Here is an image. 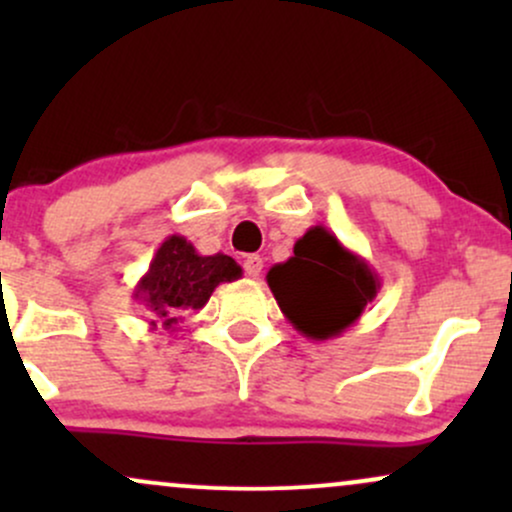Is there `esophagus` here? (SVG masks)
Masks as SVG:
<instances>
[{"label":"esophagus","instance_id":"1","mask_svg":"<svg viewBox=\"0 0 512 512\" xmlns=\"http://www.w3.org/2000/svg\"><path fill=\"white\" fill-rule=\"evenodd\" d=\"M243 269H245V274L252 276V279H257V276L262 274V257L260 255H248L243 260Z\"/></svg>","mask_w":512,"mask_h":512}]
</instances>
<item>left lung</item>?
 <instances>
[{
	"label": "left lung",
	"mask_w": 512,
	"mask_h": 512,
	"mask_svg": "<svg viewBox=\"0 0 512 512\" xmlns=\"http://www.w3.org/2000/svg\"><path fill=\"white\" fill-rule=\"evenodd\" d=\"M267 284L293 330L327 342L349 330L373 303L380 276L332 231L313 226L296 240L293 257L269 269Z\"/></svg>",
	"instance_id": "1"
}]
</instances>
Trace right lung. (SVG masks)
<instances>
[{"label": "right lung", "mask_w": 512, "mask_h": 512, "mask_svg": "<svg viewBox=\"0 0 512 512\" xmlns=\"http://www.w3.org/2000/svg\"><path fill=\"white\" fill-rule=\"evenodd\" d=\"M243 276L233 257L199 255L187 238L168 236L158 245L154 260L134 286L132 298L151 313V330L175 332L190 310H202L219 284Z\"/></svg>", "instance_id": "obj_1"}]
</instances>
